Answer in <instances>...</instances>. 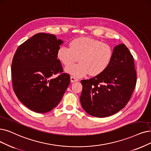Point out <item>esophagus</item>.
Masks as SVG:
<instances>
[{"label":"esophagus","mask_w":151,"mask_h":151,"mask_svg":"<svg viewBox=\"0 0 151 151\" xmlns=\"http://www.w3.org/2000/svg\"><path fill=\"white\" fill-rule=\"evenodd\" d=\"M78 80L77 79H76V78H75L73 76H70V82H77Z\"/></svg>","instance_id":"34e87169"}]
</instances>
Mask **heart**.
<instances>
[{
  "label": "heart",
  "instance_id": "b5f03b06",
  "mask_svg": "<svg viewBox=\"0 0 151 151\" xmlns=\"http://www.w3.org/2000/svg\"><path fill=\"white\" fill-rule=\"evenodd\" d=\"M113 56L111 46L100 41L88 37H80L72 40L70 47L61 46L57 57L64 65L76 62L80 63L68 66L66 72L75 77H83L89 73L95 76L104 72L109 65Z\"/></svg>",
  "mask_w": 151,
  "mask_h": 151
}]
</instances>
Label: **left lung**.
<instances>
[{
	"label": "left lung",
	"instance_id": "8db88e82",
	"mask_svg": "<svg viewBox=\"0 0 151 151\" xmlns=\"http://www.w3.org/2000/svg\"><path fill=\"white\" fill-rule=\"evenodd\" d=\"M81 104L90 115L110 116L126 105L136 83L133 56L124 44L114 47L106 69L90 79L82 80Z\"/></svg>",
	"mask_w": 151,
	"mask_h": 151
}]
</instances>
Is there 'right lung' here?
<instances>
[{
	"label": "right lung",
	"mask_w": 151,
	"mask_h": 151,
	"mask_svg": "<svg viewBox=\"0 0 151 151\" xmlns=\"http://www.w3.org/2000/svg\"><path fill=\"white\" fill-rule=\"evenodd\" d=\"M63 43L55 35L40 33L20 45L11 66L12 86L17 98L29 110L39 113L51 111L61 100L70 83L57 59ZM59 73L56 78L52 77Z\"/></svg>",
	"instance_id": "add662e5"
}]
</instances>
